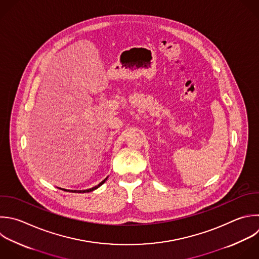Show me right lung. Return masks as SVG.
<instances>
[{
    "instance_id": "right-lung-1",
    "label": "right lung",
    "mask_w": 259,
    "mask_h": 259,
    "mask_svg": "<svg viewBox=\"0 0 259 259\" xmlns=\"http://www.w3.org/2000/svg\"><path fill=\"white\" fill-rule=\"evenodd\" d=\"M107 180V177L104 179V180H102L98 185H96V186H94V187H92V188H89V189H86V190H67V189H64L65 191H71V192H80V193H84V192H90V191H93V190H95L96 188H98L99 186H101L105 181Z\"/></svg>"
}]
</instances>
